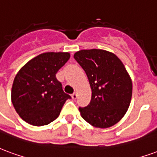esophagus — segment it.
<instances>
[{
	"instance_id": "esophagus-1",
	"label": "esophagus",
	"mask_w": 157,
	"mask_h": 157,
	"mask_svg": "<svg viewBox=\"0 0 157 157\" xmlns=\"http://www.w3.org/2000/svg\"><path fill=\"white\" fill-rule=\"evenodd\" d=\"M77 97H78V95L76 93H74V94H72V98H73V99H77Z\"/></svg>"
}]
</instances>
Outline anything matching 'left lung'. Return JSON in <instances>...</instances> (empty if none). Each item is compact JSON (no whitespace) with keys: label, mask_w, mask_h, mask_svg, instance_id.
<instances>
[{"label":"left lung","mask_w":157,"mask_h":157,"mask_svg":"<svg viewBox=\"0 0 157 157\" xmlns=\"http://www.w3.org/2000/svg\"><path fill=\"white\" fill-rule=\"evenodd\" d=\"M74 57L85 71L92 90L90 104L78 108L81 116L98 128L118 123L132 96V82L124 64L116 55L101 49L81 50Z\"/></svg>","instance_id":"8db88e82"}]
</instances>
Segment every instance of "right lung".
<instances>
[{
  "label": "right lung",
  "mask_w": 157,
  "mask_h": 157,
  "mask_svg": "<svg viewBox=\"0 0 157 157\" xmlns=\"http://www.w3.org/2000/svg\"><path fill=\"white\" fill-rule=\"evenodd\" d=\"M70 58L68 52H45L21 67L15 77L11 102L24 121L35 126L51 123L58 117L66 100L56 74Z\"/></svg>",
  "instance_id": "obj_1"
}]
</instances>
